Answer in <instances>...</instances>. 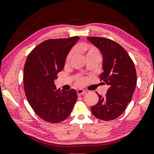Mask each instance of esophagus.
Masks as SVG:
<instances>
[{"mask_svg":"<svg viewBox=\"0 0 154 154\" xmlns=\"http://www.w3.org/2000/svg\"><path fill=\"white\" fill-rule=\"evenodd\" d=\"M86 93V92L85 90L83 89H78L77 90V94L78 96H81V95H84Z\"/></svg>","mask_w":154,"mask_h":154,"instance_id":"1","label":"esophagus"}]
</instances>
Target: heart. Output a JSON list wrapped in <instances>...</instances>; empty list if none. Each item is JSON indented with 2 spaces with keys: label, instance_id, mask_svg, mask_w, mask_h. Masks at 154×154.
I'll return each mask as SVG.
<instances>
[{
  "label": "heart",
  "instance_id": "heart-1",
  "mask_svg": "<svg viewBox=\"0 0 154 154\" xmlns=\"http://www.w3.org/2000/svg\"><path fill=\"white\" fill-rule=\"evenodd\" d=\"M84 51L86 52V56L87 57H92V56H100V52L97 48L94 47L93 45H87L84 46L83 48ZM74 54V50H72L69 52L68 55L66 57V62H69V60H71V58L72 57V56ZM85 82V79L83 77H79L76 79V83L78 85H83Z\"/></svg>",
  "mask_w": 154,
  "mask_h": 154
}]
</instances>
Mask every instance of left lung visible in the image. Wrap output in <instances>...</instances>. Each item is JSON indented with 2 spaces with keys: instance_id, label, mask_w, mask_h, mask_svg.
<instances>
[{
  "instance_id": "8db88e82",
  "label": "left lung",
  "mask_w": 154,
  "mask_h": 154,
  "mask_svg": "<svg viewBox=\"0 0 154 154\" xmlns=\"http://www.w3.org/2000/svg\"><path fill=\"white\" fill-rule=\"evenodd\" d=\"M103 56V70L100 80L109 85L106 95L99 96V102L91 107L97 119L111 121L123 113L132 100L137 85L134 62L126 50L112 40L87 37Z\"/></svg>"
}]
</instances>
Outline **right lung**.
<instances>
[{"label":"right lung","instance_id":"add662e5","mask_svg":"<svg viewBox=\"0 0 154 154\" xmlns=\"http://www.w3.org/2000/svg\"><path fill=\"white\" fill-rule=\"evenodd\" d=\"M80 37L50 39L37 45L24 68V88L28 102L38 116L51 123L67 119L77 100V92L57 90L54 80Z\"/></svg>","mask_w":154,"mask_h":154}]
</instances>
